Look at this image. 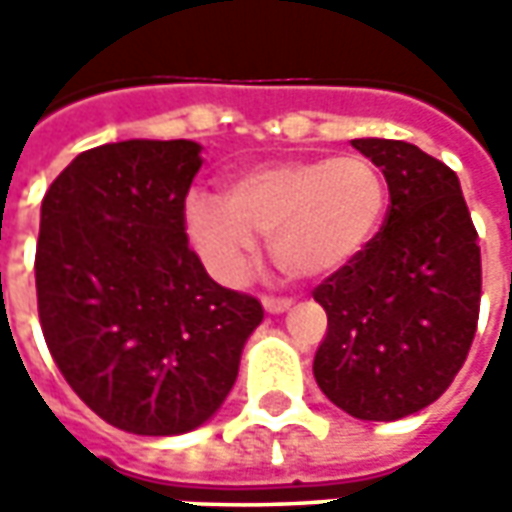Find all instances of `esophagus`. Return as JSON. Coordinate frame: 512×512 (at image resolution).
I'll list each match as a JSON object with an SVG mask.
<instances>
[{
	"mask_svg": "<svg viewBox=\"0 0 512 512\" xmlns=\"http://www.w3.org/2000/svg\"><path fill=\"white\" fill-rule=\"evenodd\" d=\"M262 305H265L267 313H285L287 307L293 305V302L285 299V296H265V299H262Z\"/></svg>",
	"mask_w": 512,
	"mask_h": 512,
	"instance_id": "esophagus-1",
	"label": "esophagus"
}]
</instances>
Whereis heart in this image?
Returning <instances> with one entry per match:
<instances>
[{"instance_id": "obj_1", "label": "heart", "mask_w": 512, "mask_h": 512, "mask_svg": "<svg viewBox=\"0 0 512 512\" xmlns=\"http://www.w3.org/2000/svg\"><path fill=\"white\" fill-rule=\"evenodd\" d=\"M387 210L382 170L364 156H313L247 168L227 179V196L196 190L185 227L207 267L239 282L270 236L276 265L296 279H325L359 259Z\"/></svg>"}]
</instances>
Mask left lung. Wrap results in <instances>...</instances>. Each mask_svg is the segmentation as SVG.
Returning <instances> with one entry per match:
<instances>
[{
	"label": "left lung",
	"instance_id": "1",
	"mask_svg": "<svg viewBox=\"0 0 512 512\" xmlns=\"http://www.w3.org/2000/svg\"><path fill=\"white\" fill-rule=\"evenodd\" d=\"M382 168L390 207L359 259L313 290L327 336L313 376L353 419L393 422L433 404L476 336L479 233L459 176L399 139H353Z\"/></svg>",
	"mask_w": 512,
	"mask_h": 512
}]
</instances>
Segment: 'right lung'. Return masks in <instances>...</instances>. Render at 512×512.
I'll list each match as a JSON object with an SVG mask.
<instances>
[{
	"instance_id": "obj_1",
	"label": "right lung",
	"mask_w": 512,
	"mask_h": 512,
	"mask_svg": "<svg viewBox=\"0 0 512 512\" xmlns=\"http://www.w3.org/2000/svg\"><path fill=\"white\" fill-rule=\"evenodd\" d=\"M199 153L187 139L90 148L42 199L36 299L50 356L99 419L136 436L202 427L265 319L187 245Z\"/></svg>"
}]
</instances>
